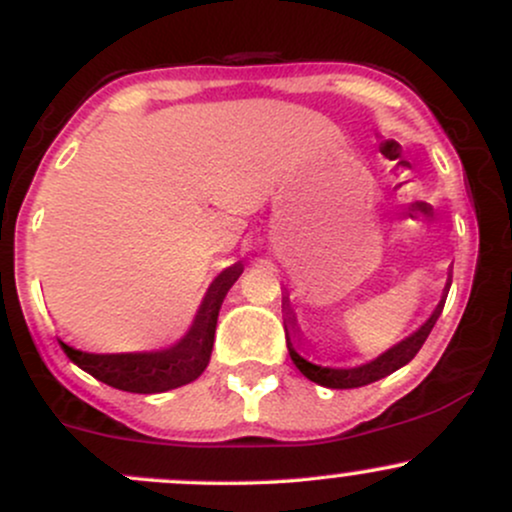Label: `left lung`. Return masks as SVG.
<instances>
[{"instance_id": "obj_1", "label": "left lung", "mask_w": 512, "mask_h": 512, "mask_svg": "<svg viewBox=\"0 0 512 512\" xmlns=\"http://www.w3.org/2000/svg\"><path fill=\"white\" fill-rule=\"evenodd\" d=\"M443 301L436 308V313L426 320V325H421L419 332H414L411 337L404 339V342H399L397 346H392L390 351H385L383 356H378L375 361L366 363V366H358V368H320V366H313V363H308L305 358H301L296 354V349H293L289 334H286V346H289V354H291V361L296 363V368L301 370L308 380H313L317 385H325V387H334V390H349V387H363V385H370L375 383V380L385 378V375L395 373L397 368L407 366V363L419 354V349L424 346V342L428 339V334H431L433 325H436L438 315L443 313ZM291 320V317H289Z\"/></svg>"}]
</instances>
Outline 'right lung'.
<instances>
[{"label": "right lung", "mask_w": 512, "mask_h": 512, "mask_svg": "<svg viewBox=\"0 0 512 512\" xmlns=\"http://www.w3.org/2000/svg\"><path fill=\"white\" fill-rule=\"evenodd\" d=\"M240 274H243V264L238 262L216 276V281L204 296L192 330L166 351H154V354H86V351H76L64 342H60V346L69 356V361H74L81 370L91 373L101 383L115 387V390L154 395V392L187 385L197 380L207 368L221 303Z\"/></svg>", "instance_id": "add662e5"}]
</instances>
